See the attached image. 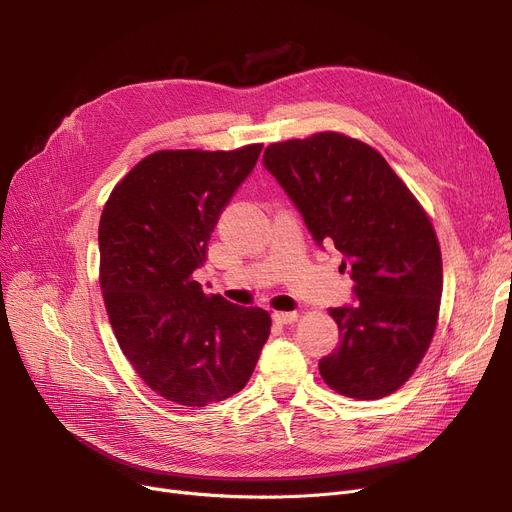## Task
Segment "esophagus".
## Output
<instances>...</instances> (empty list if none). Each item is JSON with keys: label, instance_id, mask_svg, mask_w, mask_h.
Wrapping results in <instances>:
<instances>
[{"label": "esophagus", "instance_id": "esophagus-1", "mask_svg": "<svg viewBox=\"0 0 512 512\" xmlns=\"http://www.w3.org/2000/svg\"><path fill=\"white\" fill-rule=\"evenodd\" d=\"M299 319L297 311H276L274 313V321L276 324H294Z\"/></svg>", "mask_w": 512, "mask_h": 512}]
</instances>
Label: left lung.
Segmentation results:
<instances>
[{"label":"left lung","instance_id":"8db88e82","mask_svg":"<svg viewBox=\"0 0 512 512\" xmlns=\"http://www.w3.org/2000/svg\"><path fill=\"white\" fill-rule=\"evenodd\" d=\"M267 168L297 205L317 242L342 253L355 305L330 309L340 344L319 361L342 396L378 400L396 392L434 338L442 299L436 230L388 161L340 132L272 143Z\"/></svg>","mask_w":512,"mask_h":512}]
</instances>
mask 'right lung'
Returning <instances> with one entry per match:
<instances>
[{"mask_svg":"<svg viewBox=\"0 0 512 512\" xmlns=\"http://www.w3.org/2000/svg\"><path fill=\"white\" fill-rule=\"evenodd\" d=\"M263 145L155 151L107 199L99 222V284L112 330L139 378L182 407L240 392L270 336L261 307L205 294L193 272Z\"/></svg>","mask_w":512,"mask_h":512,"instance_id":"obj_1","label":"right lung"}]
</instances>
